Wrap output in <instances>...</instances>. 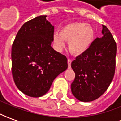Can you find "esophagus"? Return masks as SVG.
I'll return each instance as SVG.
<instances>
[{"label":"esophagus","instance_id":"obj_1","mask_svg":"<svg viewBox=\"0 0 121 121\" xmlns=\"http://www.w3.org/2000/svg\"><path fill=\"white\" fill-rule=\"evenodd\" d=\"M71 63H72V60L71 59H68V65H69V69H70L71 68Z\"/></svg>","mask_w":121,"mask_h":121}]
</instances>
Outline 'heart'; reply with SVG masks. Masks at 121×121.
Masks as SVG:
<instances>
[{
  "mask_svg": "<svg viewBox=\"0 0 121 121\" xmlns=\"http://www.w3.org/2000/svg\"><path fill=\"white\" fill-rule=\"evenodd\" d=\"M95 38V30L92 26L85 22H74L65 25L59 34L53 37V43L58 50L65 45V41L69 42V49L74 55H83L90 49Z\"/></svg>",
  "mask_w": 121,
  "mask_h": 121,
  "instance_id": "heart-1",
  "label": "heart"
}]
</instances>
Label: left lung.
<instances>
[{"label":"left lung","instance_id":"left-lung-1","mask_svg":"<svg viewBox=\"0 0 121 121\" xmlns=\"http://www.w3.org/2000/svg\"><path fill=\"white\" fill-rule=\"evenodd\" d=\"M103 37H97L90 49L72 62L75 79L71 91L77 99L89 102L105 93L115 71L117 44L108 28L102 25Z\"/></svg>","mask_w":121,"mask_h":121}]
</instances>
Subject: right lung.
<instances>
[{
    "instance_id": "1",
    "label": "right lung",
    "mask_w": 121,
    "mask_h": 121,
    "mask_svg": "<svg viewBox=\"0 0 121 121\" xmlns=\"http://www.w3.org/2000/svg\"><path fill=\"white\" fill-rule=\"evenodd\" d=\"M39 16L21 27L12 47V73L15 84L28 96L46 94L55 78L68 68L65 55L51 47L54 26Z\"/></svg>"
}]
</instances>
